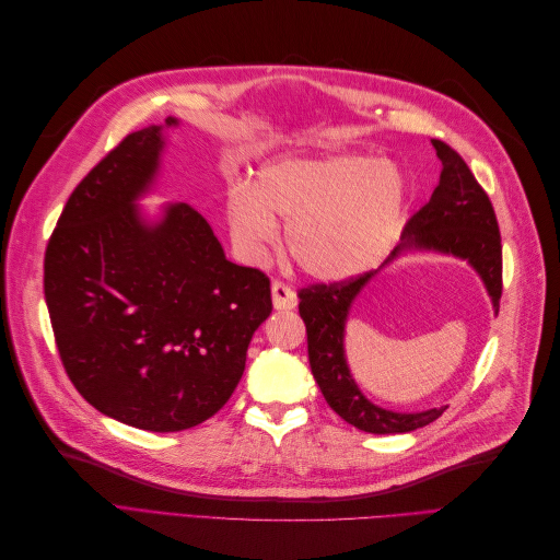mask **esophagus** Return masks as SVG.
Returning <instances> with one entry per match:
<instances>
[{"label": "esophagus", "mask_w": 560, "mask_h": 560, "mask_svg": "<svg viewBox=\"0 0 560 560\" xmlns=\"http://www.w3.org/2000/svg\"><path fill=\"white\" fill-rule=\"evenodd\" d=\"M270 294H273V308L276 311H292L296 308V292L292 287H287L284 282H273L270 284Z\"/></svg>", "instance_id": "1"}]
</instances>
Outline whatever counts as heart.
Listing matches in <instances>:
<instances>
[{"instance_id":"b5f03b06","label":"heart","mask_w":560,"mask_h":560,"mask_svg":"<svg viewBox=\"0 0 560 560\" xmlns=\"http://www.w3.org/2000/svg\"><path fill=\"white\" fill-rule=\"evenodd\" d=\"M406 179L389 161L358 154L282 159L229 196L235 245L257 259L287 226L296 266L317 280H346L374 268L399 238Z\"/></svg>"}]
</instances>
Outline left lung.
<instances>
[{
    "instance_id": "left-lung-1",
    "label": "left lung",
    "mask_w": 560,
    "mask_h": 560,
    "mask_svg": "<svg viewBox=\"0 0 560 560\" xmlns=\"http://www.w3.org/2000/svg\"><path fill=\"white\" fill-rule=\"evenodd\" d=\"M442 161L439 184L430 202L418 210L401 233V243L378 270L338 284H315L301 290L299 313L308 331V360L313 376L327 404L350 425L371 434H404L430 425L444 409L393 411L371 401L354 383L346 358V327L354 301L383 268L411 254H439L467 261L486 287V294L500 311L502 296V245L493 206L455 151L432 140Z\"/></svg>"
}]
</instances>
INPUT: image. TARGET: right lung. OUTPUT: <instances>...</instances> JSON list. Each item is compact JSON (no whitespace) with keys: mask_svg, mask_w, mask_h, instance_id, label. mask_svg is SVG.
Here are the masks:
<instances>
[{"mask_svg":"<svg viewBox=\"0 0 560 560\" xmlns=\"http://www.w3.org/2000/svg\"><path fill=\"white\" fill-rule=\"evenodd\" d=\"M179 118L130 132L81 179L50 235L44 296L67 376L124 425L179 432L214 416L273 311L270 282L226 259L186 202L147 212Z\"/></svg>","mask_w":560,"mask_h":560,"instance_id":"obj_1","label":"right lung"}]
</instances>
